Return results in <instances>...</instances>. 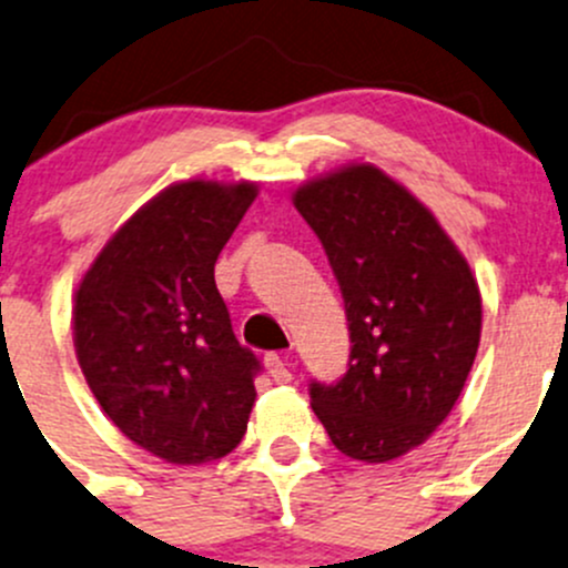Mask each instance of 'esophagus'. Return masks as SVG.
Listing matches in <instances>:
<instances>
[{
	"mask_svg": "<svg viewBox=\"0 0 568 568\" xmlns=\"http://www.w3.org/2000/svg\"><path fill=\"white\" fill-rule=\"evenodd\" d=\"M266 371L272 374V379L277 382V385H288L291 382L288 359L280 357V354H266Z\"/></svg>",
	"mask_w": 568,
	"mask_h": 568,
	"instance_id": "obj_1",
	"label": "esophagus"
}]
</instances>
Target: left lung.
<instances>
[{"mask_svg": "<svg viewBox=\"0 0 568 568\" xmlns=\"http://www.w3.org/2000/svg\"><path fill=\"white\" fill-rule=\"evenodd\" d=\"M294 205L346 302L348 371L311 406L348 459L382 464L450 415L480 343V291L437 216L385 170L352 162L302 183Z\"/></svg>", "mask_w": 568, "mask_h": 568, "instance_id": "1", "label": "left lung"}]
</instances>
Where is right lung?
Here are the masks:
<instances>
[{
    "label": "right lung",
    "instance_id": "1",
    "mask_svg": "<svg viewBox=\"0 0 568 568\" xmlns=\"http://www.w3.org/2000/svg\"><path fill=\"white\" fill-rule=\"evenodd\" d=\"M255 197V181L170 183L73 294V348L95 400L170 464L222 459L247 432L257 359L233 335L214 263Z\"/></svg>",
    "mask_w": 568,
    "mask_h": 568
}]
</instances>
